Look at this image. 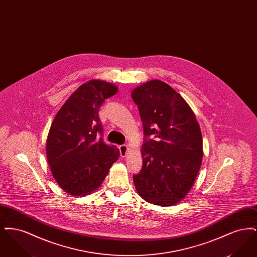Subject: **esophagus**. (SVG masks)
I'll return each mask as SVG.
<instances>
[{"instance_id":"34e87169","label":"esophagus","mask_w":257,"mask_h":257,"mask_svg":"<svg viewBox=\"0 0 257 257\" xmlns=\"http://www.w3.org/2000/svg\"><path fill=\"white\" fill-rule=\"evenodd\" d=\"M119 151H120V155H121L122 157H125L126 154H127V151H128V147L125 146V145L120 146V147H119Z\"/></svg>"}]
</instances>
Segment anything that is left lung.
Returning a JSON list of instances; mask_svg holds the SVG:
<instances>
[{
    "instance_id": "8db88e82",
    "label": "left lung",
    "mask_w": 257,
    "mask_h": 257,
    "mask_svg": "<svg viewBox=\"0 0 257 257\" xmlns=\"http://www.w3.org/2000/svg\"><path fill=\"white\" fill-rule=\"evenodd\" d=\"M131 96L145 134L143 169L133 175L136 190L147 202L174 205L191 190L202 162V136L195 113L160 80L136 87Z\"/></svg>"
}]
</instances>
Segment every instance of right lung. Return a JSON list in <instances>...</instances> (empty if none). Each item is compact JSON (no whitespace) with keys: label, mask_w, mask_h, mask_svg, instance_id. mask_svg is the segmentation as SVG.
Returning <instances> with one entry per match:
<instances>
[{"label":"right lung","mask_w":257,"mask_h":257,"mask_svg":"<svg viewBox=\"0 0 257 257\" xmlns=\"http://www.w3.org/2000/svg\"><path fill=\"white\" fill-rule=\"evenodd\" d=\"M117 87L100 80L79 86L66 100L50 127L46 155L52 174L71 196H86L104 181L119 150L103 141L98 110Z\"/></svg>","instance_id":"right-lung-1"}]
</instances>
